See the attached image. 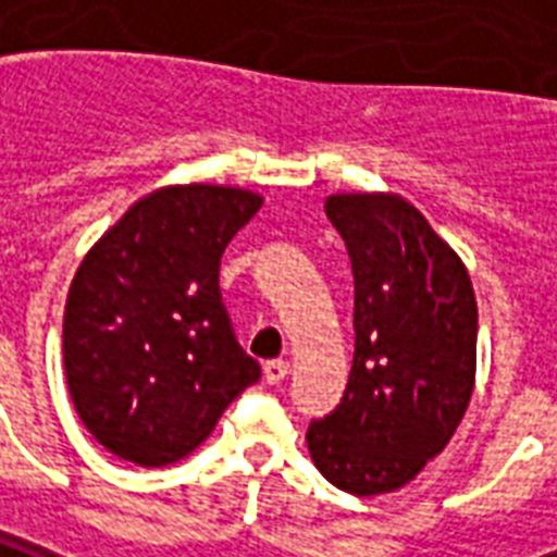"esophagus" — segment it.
I'll list each match as a JSON object with an SVG mask.
<instances>
[{"instance_id":"34e87169","label":"esophagus","mask_w":557,"mask_h":557,"mask_svg":"<svg viewBox=\"0 0 557 557\" xmlns=\"http://www.w3.org/2000/svg\"><path fill=\"white\" fill-rule=\"evenodd\" d=\"M287 373H290V362H284V359H275V362L263 364V380L270 385H278L282 380H287Z\"/></svg>"}]
</instances>
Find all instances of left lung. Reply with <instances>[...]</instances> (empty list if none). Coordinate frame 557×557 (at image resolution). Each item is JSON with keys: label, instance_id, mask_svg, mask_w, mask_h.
Wrapping results in <instances>:
<instances>
[{"label": "left lung", "instance_id": "left-lung-1", "mask_svg": "<svg viewBox=\"0 0 557 557\" xmlns=\"http://www.w3.org/2000/svg\"><path fill=\"white\" fill-rule=\"evenodd\" d=\"M326 216L352 263L356 352L341 404L308 424L306 442L329 484L395 493L448 445L472 400V278L400 195H329Z\"/></svg>", "mask_w": 557, "mask_h": 557}]
</instances>
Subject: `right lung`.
Listing matches in <instances>:
<instances>
[{
	"instance_id": "add662e5",
	"label": "right lung",
	"mask_w": 557,
	"mask_h": 557,
	"mask_svg": "<svg viewBox=\"0 0 557 557\" xmlns=\"http://www.w3.org/2000/svg\"><path fill=\"white\" fill-rule=\"evenodd\" d=\"M263 198L162 186L97 239L64 306V373L88 433L121 460L169 466L213 433L261 364L234 338L222 251Z\"/></svg>"
}]
</instances>
